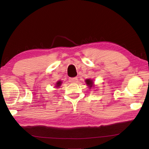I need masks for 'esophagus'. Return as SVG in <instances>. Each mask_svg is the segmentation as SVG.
Masks as SVG:
<instances>
[{
	"instance_id": "34e87169",
	"label": "esophagus",
	"mask_w": 149,
	"mask_h": 149,
	"mask_svg": "<svg viewBox=\"0 0 149 149\" xmlns=\"http://www.w3.org/2000/svg\"><path fill=\"white\" fill-rule=\"evenodd\" d=\"M69 81L71 83H75L77 81V77H70Z\"/></svg>"
}]
</instances>
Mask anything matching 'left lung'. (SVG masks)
I'll return each mask as SVG.
<instances>
[{
	"instance_id": "8db88e82",
	"label": "left lung",
	"mask_w": 149,
	"mask_h": 149,
	"mask_svg": "<svg viewBox=\"0 0 149 149\" xmlns=\"http://www.w3.org/2000/svg\"><path fill=\"white\" fill-rule=\"evenodd\" d=\"M85 82H86V84H87V85L90 86V87H92V85H93V81L92 80L86 79V80H85Z\"/></svg>"
}]
</instances>
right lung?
Instances as JSON below:
<instances>
[{"instance_id": "1", "label": "right lung", "mask_w": 149, "mask_h": 149, "mask_svg": "<svg viewBox=\"0 0 149 149\" xmlns=\"http://www.w3.org/2000/svg\"><path fill=\"white\" fill-rule=\"evenodd\" d=\"M61 81H58L57 83H56V87H59V86H60V85H61Z\"/></svg>"}]
</instances>
